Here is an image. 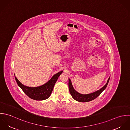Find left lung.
<instances>
[{
    "label": "left lung",
    "mask_w": 130,
    "mask_h": 130,
    "mask_svg": "<svg viewBox=\"0 0 130 130\" xmlns=\"http://www.w3.org/2000/svg\"><path fill=\"white\" fill-rule=\"evenodd\" d=\"M110 77L108 79L107 84L100 90H99V91L95 92L88 94H82L79 93H77L75 90H74L70 79H69V88L70 93H71V95L72 96V97L75 100L77 101H78L80 102H87L92 101L96 98H97L106 88L109 83V82L110 80Z\"/></svg>",
    "instance_id": "left-lung-1"
}]
</instances>
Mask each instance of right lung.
<instances>
[{
	"mask_svg": "<svg viewBox=\"0 0 130 130\" xmlns=\"http://www.w3.org/2000/svg\"><path fill=\"white\" fill-rule=\"evenodd\" d=\"M62 71L55 74L46 84L38 87L31 88L22 85L15 76L16 82L19 87L28 96L35 100H44L47 99L51 94L55 84Z\"/></svg>",
	"mask_w": 130,
	"mask_h": 130,
	"instance_id": "right-lung-1",
	"label": "right lung"
}]
</instances>
